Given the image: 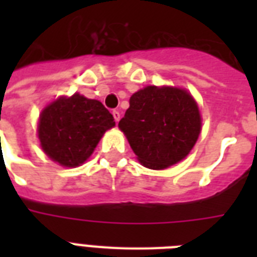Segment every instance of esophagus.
Here are the masks:
<instances>
[{
	"label": "esophagus",
	"mask_w": 257,
	"mask_h": 257,
	"mask_svg": "<svg viewBox=\"0 0 257 257\" xmlns=\"http://www.w3.org/2000/svg\"><path fill=\"white\" fill-rule=\"evenodd\" d=\"M112 114H113V117H114V121H116V122H118V121H120V112H118V110H113Z\"/></svg>",
	"instance_id": "obj_1"
}]
</instances>
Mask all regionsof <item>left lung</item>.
Returning a JSON list of instances; mask_svg holds the SVG:
<instances>
[{
  "label": "left lung",
  "mask_w": 257,
  "mask_h": 257,
  "mask_svg": "<svg viewBox=\"0 0 257 257\" xmlns=\"http://www.w3.org/2000/svg\"><path fill=\"white\" fill-rule=\"evenodd\" d=\"M118 128L141 164L165 169L185 159L195 147L201 117L185 89L149 85L132 94Z\"/></svg>",
  "instance_id": "8db88e82"
}]
</instances>
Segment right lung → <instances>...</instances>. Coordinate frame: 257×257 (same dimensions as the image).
Segmentation results:
<instances>
[{
	"label": "right lung",
	"instance_id": "add662e5",
	"mask_svg": "<svg viewBox=\"0 0 257 257\" xmlns=\"http://www.w3.org/2000/svg\"><path fill=\"white\" fill-rule=\"evenodd\" d=\"M114 118L100 101L74 93L60 97L40 114L38 139L46 156L62 167L84 164Z\"/></svg>",
	"mask_w": 257,
	"mask_h": 257
}]
</instances>
